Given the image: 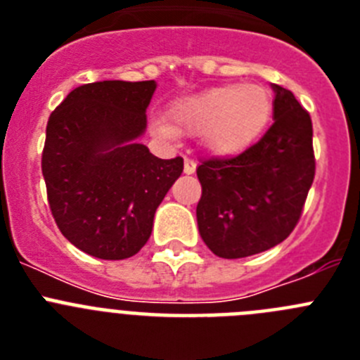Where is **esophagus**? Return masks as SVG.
<instances>
[{
	"label": "esophagus",
	"mask_w": 360,
	"mask_h": 360,
	"mask_svg": "<svg viewBox=\"0 0 360 360\" xmlns=\"http://www.w3.org/2000/svg\"><path fill=\"white\" fill-rule=\"evenodd\" d=\"M196 171V162L193 158H186L184 160V173L186 174H193Z\"/></svg>",
	"instance_id": "obj_1"
}]
</instances>
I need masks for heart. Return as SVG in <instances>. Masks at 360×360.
<instances>
[{
    "mask_svg": "<svg viewBox=\"0 0 360 360\" xmlns=\"http://www.w3.org/2000/svg\"><path fill=\"white\" fill-rule=\"evenodd\" d=\"M270 113L272 101L263 86L225 84L176 98L167 110L169 124L157 122L155 128L164 136L200 133L209 151L231 157L262 135Z\"/></svg>",
    "mask_w": 360,
    "mask_h": 360,
    "instance_id": "b5f03b06",
    "label": "heart"
}]
</instances>
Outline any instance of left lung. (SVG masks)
<instances>
[{
    "instance_id": "obj_1",
    "label": "left lung",
    "mask_w": 360,
    "mask_h": 360,
    "mask_svg": "<svg viewBox=\"0 0 360 360\" xmlns=\"http://www.w3.org/2000/svg\"><path fill=\"white\" fill-rule=\"evenodd\" d=\"M274 124L232 158H207L196 174L202 240L225 259L269 250L287 240L303 212L316 158L311 119L290 90L272 84Z\"/></svg>"
}]
</instances>
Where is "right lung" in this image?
Wrapping results in <instances>:
<instances>
[{
  "label": "right lung",
  "mask_w": 360,
  "mask_h": 360,
  "mask_svg": "<svg viewBox=\"0 0 360 360\" xmlns=\"http://www.w3.org/2000/svg\"><path fill=\"white\" fill-rule=\"evenodd\" d=\"M155 81H101L70 91L46 124L43 169L49 205L63 236L101 259L135 256L155 211L184 171L136 141Z\"/></svg>",
  "instance_id": "add662e5"
}]
</instances>
